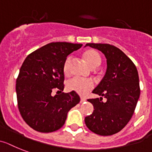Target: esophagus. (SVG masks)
<instances>
[{"mask_svg":"<svg viewBox=\"0 0 152 152\" xmlns=\"http://www.w3.org/2000/svg\"><path fill=\"white\" fill-rule=\"evenodd\" d=\"M85 101H86V98L81 97V100H80V103H84V102H85Z\"/></svg>","mask_w":152,"mask_h":152,"instance_id":"34e87169","label":"esophagus"}]
</instances>
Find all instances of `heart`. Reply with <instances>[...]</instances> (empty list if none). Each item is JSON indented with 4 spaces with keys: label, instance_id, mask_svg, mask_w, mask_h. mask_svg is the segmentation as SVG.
<instances>
[{
    "label": "heart",
    "instance_id": "obj_1",
    "mask_svg": "<svg viewBox=\"0 0 152 152\" xmlns=\"http://www.w3.org/2000/svg\"><path fill=\"white\" fill-rule=\"evenodd\" d=\"M83 57L88 65L93 69L96 68L101 62L100 54L96 50L89 49L83 53ZM72 60V57L68 56L63 65V72L66 75L69 72V66ZM94 83L90 80H83L78 77H73L66 83V87L70 91H74L80 95L84 96L87 94L94 88Z\"/></svg>",
    "mask_w": 152,
    "mask_h": 152
}]
</instances>
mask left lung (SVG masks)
<instances>
[{"label":"left lung","mask_w":152,"mask_h":152,"mask_svg":"<svg viewBox=\"0 0 152 152\" xmlns=\"http://www.w3.org/2000/svg\"><path fill=\"white\" fill-rule=\"evenodd\" d=\"M86 46L101 51L107 67L101 82L93 90L101 97L88 100L94 110L85 117V123L96 134H114L127 125L134 114L140 96L138 72L134 62L112 45L87 43ZM103 96L106 102L102 101Z\"/></svg>","instance_id":"8db88e82"}]
</instances>
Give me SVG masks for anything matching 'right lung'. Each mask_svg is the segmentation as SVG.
<instances>
[{
    "mask_svg": "<svg viewBox=\"0 0 152 152\" xmlns=\"http://www.w3.org/2000/svg\"><path fill=\"white\" fill-rule=\"evenodd\" d=\"M82 45L49 43L31 52L23 62L16 80L18 107L23 120L35 131L49 133L61 128L69 110L80 103L76 92H62L63 65L66 57ZM55 89L57 93L53 96Z\"/></svg>",
    "mask_w": 152,
    "mask_h": 152,
    "instance_id": "right-lung-1",
    "label": "right lung"
}]
</instances>
